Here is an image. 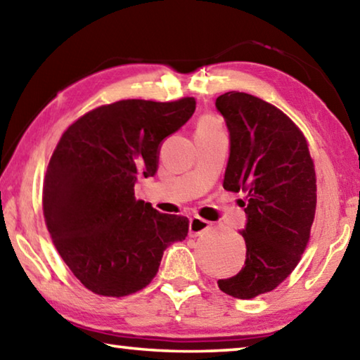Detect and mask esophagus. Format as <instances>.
Masks as SVG:
<instances>
[{
	"label": "esophagus",
	"instance_id": "1",
	"mask_svg": "<svg viewBox=\"0 0 360 360\" xmlns=\"http://www.w3.org/2000/svg\"><path fill=\"white\" fill-rule=\"evenodd\" d=\"M211 229V224L208 221H205L202 217H192L191 224H188V235L191 236H200L203 235L205 231H208Z\"/></svg>",
	"mask_w": 360,
	"mask_h": 360
}]
</instances>
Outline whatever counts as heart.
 I'll use <instances>...</instances> for the list:
<instances>
[{"label": "heart", "mask_w": 360, "mask_h": 360, "mask_svg": "<svg viewBox=\"0 0 360 360\" xmlns=\"http://www.w3.org/2000/svg\"><path fill=\"white\" fill-rule=\"evenodd\" d=\"M221 130V124L216 117L212 115H203L198 122V130L197 131H219Z\"/></svg>", "instance_id": "obj_1"}]
</instances>
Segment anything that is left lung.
<instances>
[{"instance_id": "8db88e82", "label": "left lung", "mask_w": 360, "mask_h": 360, "mask_svg": "<svg viewBox=\"0 0 360 360\" xmlns=\"http://www.w3.org/2000/svg\"><path fill=\"white\" fill-rule=\"evenodd\" d=\"M230 131L224 188L245 192L246 262L238 275L219 279L235 298L278 288L307 249L316 212V173L308 141L281 109L245 92L217 96Z\"/></svg>"}]
</instances>
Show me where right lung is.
I'll use <instances>...</instances> for the list:
<instances>
[{
  "mask_svg": "<svg viewBox=\"0 0 360 360\" xmlns=\"http://www.w3.org/2000/svg\"><path fill=\"white\" fill-rule=\"evenodd\" d=\"M195 98L120 100L65 130L47 165L42 211L58 254L85 289L125 297L157 275L163 251L186 240L188 219L135 198L157 172L158 148L192 117Z\"/></svg>",
  "mask_w": 360,
  "mask_h": 360,
  "instance_id": "add662e5",
  "label": "right lung"
}]
</instances>
